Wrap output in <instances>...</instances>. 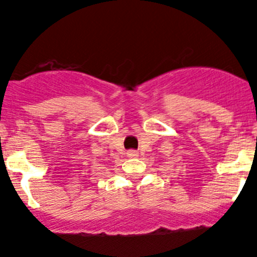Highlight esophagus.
I'll list each match as a JSON object with an SVG mask.
<instances>
[{"label":"esophagus","mask_w":257,"mask_h":257,"mask_svg":"<svg viewBox=\"0 0 257 257\" xmlns=\"http://www.w3.org/2000/svg\"><path fill=\"white\" fill-rule=\"evenodd\" d=\"M127 156L130 158H136V157H139V152L135 150H130V151H127Z\"/></svg>","instance_id":"1"}]
</instances>
